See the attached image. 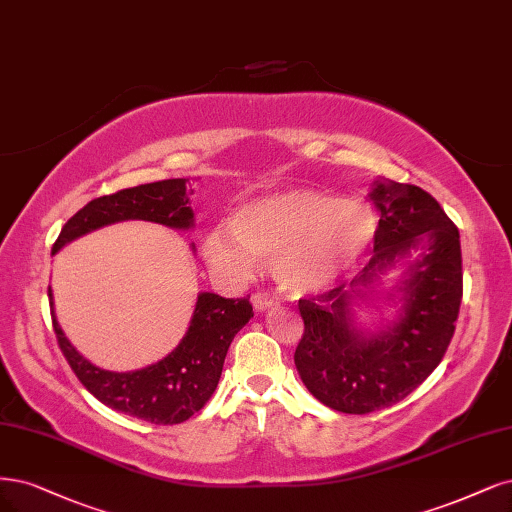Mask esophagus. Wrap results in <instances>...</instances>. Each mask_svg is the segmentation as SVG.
Instances as JSON below:
<instances>
[{"label": "esophagus", "instance_id": "obj_1", "mask_svg": "<svg viewBox=\"0 0 512 512\" xmlns=\"http://www.w3.org/2000/svg\"><path fill=\"white\" fill-rule=\"evenodd\" d=\"M252 305H254L256 311L262 313V311L275 307V298L267 292H256V294H252Z\"/></svg>", "mask_w": 512, "mask_h": 512}]
</instances>
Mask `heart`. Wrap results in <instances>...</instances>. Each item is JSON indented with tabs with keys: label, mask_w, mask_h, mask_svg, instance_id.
Wrapping results in <instances>:
<instances>
[{
	"label": "heart",
	"mask_w": 512,
	"mask_h": 512,
	"mask_svg": "<svg viewBox=\"0 0 512 512\" xmlns=\"http://www.w3.org/2000/svg\"><path fill=\"white\" fill-rule=\"evenodd\" d=\"M379 220L360 199L290 188L243 205L231 228L218 226L203 241L216 275L245 284L258 262L269 264L292 296L324 292L358 269L377 239Z\"/></svg>",
	"instance_id": "1"
}]
</instances>
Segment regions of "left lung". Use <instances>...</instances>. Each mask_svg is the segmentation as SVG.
I'll return each mask as SVG.
<instances>
[{
    "mask_svg": "<svg viewBox=\"0 0 512 512\" xmlns=\"http://www.w3.org/2000/svg\"><path fill=\"white\" fill-rule=\"evenodd\" d=\"M370 199L381 211L373 258L349 284L301 298L305 322L294 364L326 407L366 415L407 398L443 360L462 303L460 231L426 190L377 180ZM420 250L401 286V313L368 333L353 324V305L372 296L387 270ZM394 301L396 294H387Z\"/></svg>",
    "mask_w": 512,
    "mask_h": 512,
    "instance_id": "left-lung-1",
    "label": "left lung"
}]
</instances>
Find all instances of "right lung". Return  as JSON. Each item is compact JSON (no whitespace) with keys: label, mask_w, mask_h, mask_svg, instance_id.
Listing matches in <instances>:
<instances>
[{"label":"right lung","mask_w":512,"mask_h":512,"mask_svg":"<svg viewBox=\"0 0 512 512\" xmlns=\"http://www.w3.org/2000/svg\"><path fill=\"white\" fill-rule=\"evenodd\" d=\"M188 195L186 180L178 178L125 188L114 195L93 199L65 222L59 239L52 245V256L69 241L122 220H148L188 231L195 224ZM48 298L59 347L80 383L105 407L156 426L182 424L205 407L216 392L226 351L235 334L254 317L250 298L235 301L214 292H201L184 339L169 356L131 373H114L88 362L69 343L57 322L50 288Z\"/></svg>","instance_id":"obj_1"}]
</instances>
